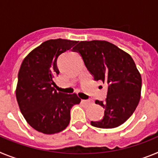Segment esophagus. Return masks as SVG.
<instances>
[{
	"instance_id": "1",
	"label": "esophagus",
	"mask_w": 158,
	"mask_h": 158,
	"mask_svg": "<svg viewBox=\"0 0 158 158\" xmlns=\"http://www.w3.org/2000/svg\"><path fill=\"white\" fill-rule=\"evenodd\" d=\"M81 102H82V103H83V104H88V105H89V104H93V100H81Z\"/></svg>"
}]
</instances>
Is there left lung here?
<instances>
[{
    "instance_id": "obj_1",
    "label": "left lung",
    "mask_w": 158,
    "mask_h": 158,
    "mask_svg": "<svg viewBox=\"0 0 158 158\" xmlns=\"http://www.w3.org/2000/svg\"><path fill=\"white\" fill-rule=\"evenodd\" d=\"M81 54L95 81L107 85L105 101L96 100L104 108V118L91 121L99 128H115L132 115L139 104L142 77L130 54L107 41H81L73 48Z\"/></svg>"
}]
</instances>
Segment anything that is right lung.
<instances>
[{
  "mask_svg": "<svg viewBox=\"0 0 158 158\" xmlns=\"http://www.w3.org/2000/svg\"><path fill=\"white\" fill-rule=\"evenodd\" d=\"M77 41L50 40L31 51L18 73L16 96L26 121L47 135L58 133L70 121V110L81 102L77 94L58 93L54 77L59 74L58 58Z\"/></svg>",
  "mask_w": 158,
  "mask_h": 158,
  "instance_id": "obj_1",
  "label": "right lung"
}]
</instances>
